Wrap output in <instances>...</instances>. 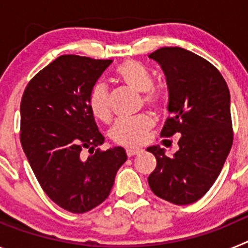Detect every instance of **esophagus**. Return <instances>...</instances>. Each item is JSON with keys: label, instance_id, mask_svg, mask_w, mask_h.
Masks as SVG:
<instances>
[{"label": "esophagus", "instance_id": "obj_1", "mask_svg": "<svg viewBox=\"0 0 248 248\" xmlns=\"http://www.w3.org/2000/svg\"><path fill=\"white\" fill-rule=\"evenodd\" d=\"M143 153V150H140V149H126V155L129 157L135 156V155H139Z\"/></svg>", "mask_w": 248, "mask_h": 248}]
</instances>
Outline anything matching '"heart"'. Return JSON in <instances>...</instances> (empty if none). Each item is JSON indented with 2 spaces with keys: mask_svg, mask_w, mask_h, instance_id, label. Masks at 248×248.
<instances>
[{
  "mask_svg": "<svg viewBox=\"0 0 248 248\" xmlns=\"http://www.w3.org/2000/svg\"><path fill=\"white\" fill-rule=\"evenodd\" d=\"M117 76L123 84L135 92L143 93V103L151 110L160 111L164 108V97L157 89L153 88L154 82L143 64L129 59L117 69ZM88 105L92 114L104 123L110 122L111 107L108 87L104 83H95L91 89ZM154 126V120L146 114L120 119L111 129V139L118 145L138 148L146 143L149 133Z\"/></svg>",
  "mask_w": 248,
  "mask_h": 248,
  "instance_id": "heart-1",
  "label": "heart"
}]
</instances>
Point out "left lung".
Here are the masks:
<instances>
[{"label":"left lung","mask_w":248,"mask_h":248,"mask_svg":"<svg viewBox=\"0 0 248 248\" xmlns=\"http://www.w3.org/2000/svg\"><path fill=\"white\" fill-rule=\"evenodd\" d=\"M149 58L163 68L169 88L170 117L160 137L181 135L172 157L159 146L146 149L156 157L149 186L163 200L189 205L209 191L231 150L229 87L217 68L184 48H159Z\"/></svg>","instance_id":"left-lung-1"}]
</instances>
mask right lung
Listing matches in <instances>:
<instances>
[{"label": "right lung", "mask_w": 248, "mask_h": 248, "mask_svg": "<svg viewBox=\"0 0 248 248\" xmlns=\"http://www.w3.org/2000/svg\"><path fill=\"white\" fill-rule=\"evenodd\" d=\"M110 63L64 54L39 71L22 95L19 139L28 163L48 198L73 214L91 211L108 198L126 161L120 146L94 151L104 137L88 97Z\"/></svg>", "instance_id": "add662e5"}]
</instances>
